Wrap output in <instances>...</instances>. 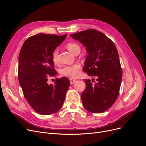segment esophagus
<instances>
[{
    "instance_id": "34e87169",
    "label": "esophagus",
    "mask_w": 146,
    "mask_h": 146,
    "mask_svg": "<svg viewBox=\"0 0 146 146\" xmlns=\"http://www.w3.org/2000/svg\"><path fill=\"white\" fill-rule=\"evenodd\" d=\"M69 80H70V84H74V82H76V80H74V79H71V78Z\"/></svg>"
}]
</instances>
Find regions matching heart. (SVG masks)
<instances>
[{"label":"heart","instance_id":"obj_1","mask_svg":"<svg viewBox=\"0 0 146 146\" xmlns=\"http://www.w3.org/2000/svg\"><path fill=\"white\" fill-rule=\"evenodd\" d=\"M67 49L70 52L73 53V54L76 52L80 50V48L78 44L74 42H69L66 45ZM58 49H55L51 55L52 60L54 64H58ZM80 68V65L79 64H74L71 66H66L62 67L60 73L63 76H66L68 78H76L79 76V70Z\"/></svg>","mask_w":146,"mask_h":146}]
</instances>
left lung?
Here are the masks:
<instances>
[{"label": "left lung", "instance_id": "1", "mask_svg": "<svg viewBox=\"0 0 146 146\" xmlns=\"http://www.w3.org/2000/svg\"><path fill=\"white\" fill-rule=\"evenodd\" d=\"M73 39L81 42L88 53L83 70L96 76L85 80V90L81 95L84 108L88 111L101 113L108 110L118 97L122 71L117 49L104 34L88 29L71 34Z\"/></svg>", "mask_w": 146, "mask_h": 146}]
</instances>
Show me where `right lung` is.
<instances>
[{
	"mask_svg": "<svg viewBox=\"0 0 146 146\" xmlns=\"http://www.w3.org/2000/svg\"><path fill=\"white\" fill-rule=\"evenodd\" d=\"M67 36L39 33L24 42L18 57V80L24 96L33 110L43 115L58 111L70 86L68 79H56L49 85L48 78L57 73L51 55Z\"/></svg>",
	"mask_w": 146,
	"mask_h": 146,
	"instance_id": "right-lung-1",
	"label": "right lung"
}]
</instances>
